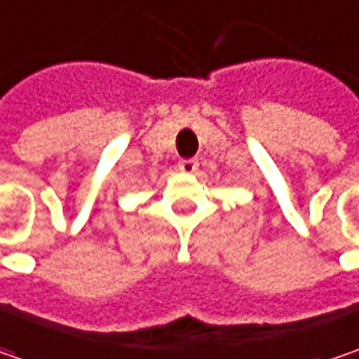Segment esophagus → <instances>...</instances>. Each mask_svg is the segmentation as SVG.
<instances>
[{
  "mask_svg": "<svg viewBox=\"0 0 359 359\" xmlns=\"http://www.w3.org/2000/svg\"><path fill=\"white\" fill-rule=\"evenodd\" d=\"M179 168L182 170V172H187V175H193V172H197V168H199V162H197L195 158L180 160Z\"/></svg>",
  "mask_w": 359,
  "mask_h": 359,
  "instance_id": "obj_1",
  "label": "esophagus"
}]
</instances>
